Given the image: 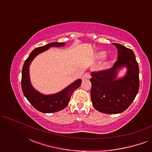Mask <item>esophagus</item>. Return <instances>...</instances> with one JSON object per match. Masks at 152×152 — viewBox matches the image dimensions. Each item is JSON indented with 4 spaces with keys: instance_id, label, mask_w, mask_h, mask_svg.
Instances as JSON below:
<instances>
[{
    "instance_id": "obj_1",
    "label": "esophagus",
    "mask_w": 152,
    "mask_h": 152,
    "mask_svg": "<svg viewBox=\"0 0 152 152\" xmlns=\"http://www.w3.org/2000/svg\"><path fill=\"white\" fill-rule=\"evenodd\" d=\"M83 80H89L91 78V75L89 72H86L82 77Z\"/></svg>"
}]
</instances>
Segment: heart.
Segmentation results:
<instances>
[{
	"mask_svg": "<svg viewBox=\"0 0 152 152\" xmlns=\"http://www.w3.org/2000/svg\"><path fill=\"white\" fill-rule=\"evenodd\" d=\"M106 56H107V53H106L105 51H99L97 52V53L95 54V58H96L97 59H103L104 58L106 57ZM109 63H106L105 65H104V67H107V66H109Z\"/></svg>",
	"mask_w": 152,
	"mask_h": 152,
	"instance_id": "1",
	"label": "heart"
}]
</instances>
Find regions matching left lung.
I'll use <instances>...</instances> for the list:
<instances>
[{"label":"left lung","instance_id":"obj_1","mask_svg":"<svg viewBox=\"0 0 152 152\" xmlns=\"http://www.w3.org/2000/svg\"><path fill=\"white\" fill-rule=\"evenodd\" d=\"M118 61L109 70L92 72L91 97L93 107L101 113H120L134 100L139 90V67L132 50L119 43ZM127 68L125 76L118 78L119 70Z\"/></svg>","mask_w":152,"mask_h":152}]
</instances>
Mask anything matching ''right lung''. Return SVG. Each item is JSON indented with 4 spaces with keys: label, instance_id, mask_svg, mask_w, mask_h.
Wrapping results in <instances>:
<instances>
[{
    "label": "right lung",
    "instance_id": "right-lung-1",
    "mask_svg": "<svg viewBox=\"0 0 152 152\" xmlns=\"http://www.w3.org/2000/svg\"><path fill=\"white\" fill-rule=\"evenodd\" d=\"M64 45L65 43L53 42L45 45L44 46L37 48L30 54L23 66L21 78L23 93L29 102L37 110L42 113H55L61 111L67 107L72 93L75 89L80 86L82 83L81 79H78L60 92L52 95H44L39 93L31 84L30 65L35 57H37L39 54L50 48V47H61L64 46Z\"/></svg>",
    "mask_w": 152,
    "mask_h": 152
}]
</instances>
